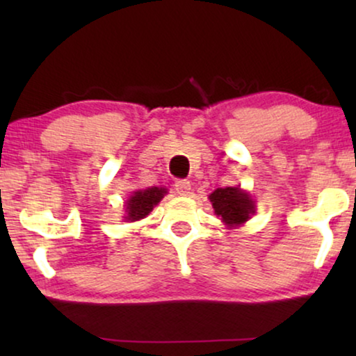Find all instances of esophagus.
<instances>
[{"mask_svg":"<svg viewBox=\"0 0 356 356\" xmlns=\"http://www.w3.org/2000/svg\"><path fill=\"white\" fill-rule=\"evenodd\" d=\"M175 189H177V193L181 194V196H188L189 191H191V181H189V179H177V181H175Z\"/></svg>","mask_w":356,"mask_h":356,"instance_id":"esophagus-1","label":"esophagus"}]
</instances>
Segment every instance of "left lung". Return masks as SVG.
Returning <instances> with one entry per match:
<instances>
[{
	"label": "left lung",
	"mask_w": 356,
	"mask_h": 356,
	"mask_svg": "<svg viewBox=\"0 0 356 356\" xmlns=\"http://www.w3.org/2000/svg\"><path fill=\"white\" fill-rule=\"evenodd\" d=\"M209 199L217 217L230 227L246 222L252 212V201L240 188H217Z\"/></svg>",
	"instance_id": "8db88e82"
}]
</instances>
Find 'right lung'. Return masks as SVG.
Instances as JSON below:
<instances>
[{
	"mask_svg": "<svg viewBox=\"0 0 356 356\" xmlns=\"http://www.w3.org/2000/svg\"><path fill=\"white\" fill-rule=\"evenodd\" d=\"M167 193L163 188H147L144 191H136L134 196L128 199V206H126V212L128 216L126 218L131 222L139 220V218H144L149 216V212L152 211L154 206L157 202L162 201L163 194Z\"/></svg>",
	"mask_w": 356,
	"mask_h": 356,
	"instance_id": "right-lung-1",
	"label": "right lung"
}]
</instances>
